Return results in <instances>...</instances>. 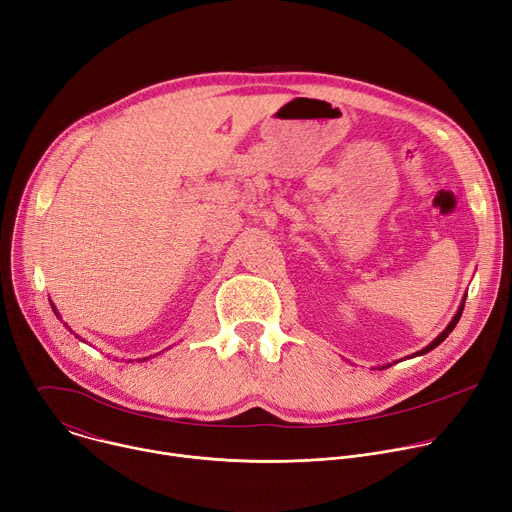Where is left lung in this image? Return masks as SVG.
Instances as JSON below:
<instances>
[{"mask_svg": "<svg viewBox=\"0 0 512 512\" xmlns=\"http://www.w3.org/2000/svg\"><path fill=\"white\" fill-rule=\"evenodd\" d=\"M461 313H463V307H459V311L455 313V318H453V322H451V324H449V326L445 328V332H443L441 336H437L435 340H432V342H430V344H428L426 348H422L420 352H416V355H424V352H428V350H432V348H435V346H439V344H441V342H443V340H445V338L449 336V332H451V330H453V328L457 326V322H459V318H461Z\"/></svg>", "mask_w": 512, "mask_h": 512, "instance_id": "left-lung-1", "label": "left lung"}]
</instances>
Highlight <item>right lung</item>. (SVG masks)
<instances>
[{"mask_svg": "<svg viewBox=\"0 0 512 512\" xmlns=\"http://www.w3.org/2000/svg\"><path fill=\"white\" fill-rule=\"evenodd\" d=\"M143 361H145V359H143Z\"/></svg>", "mask_w": 512, "mask_h": 512, "instance_id": "1", "label": "right lung"}]
</instances>
